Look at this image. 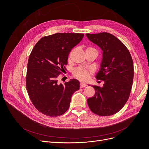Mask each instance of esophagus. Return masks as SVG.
I'll return each instance as SVG.
<instances>
[{"label": "esophagus", "instance_id": "obj_1", "mask_svg": "<svg viewBox=\"0 0 149 149\" xmlns=\"http://www.w3.org/2000/svg\"><path fill=\"white\" fill-rule=\"evenodd\" d=\"M87 84L84 83H80V88H84L85 86H86Z\"/></svg>", "mask_w": 149, "mask_h": 149}]
</instances>
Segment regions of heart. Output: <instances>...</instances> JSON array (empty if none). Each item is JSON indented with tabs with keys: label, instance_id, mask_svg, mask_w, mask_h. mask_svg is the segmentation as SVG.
<instances>
[{
	"label": "heart",
	"instance_id": "1",
	"mask_svg": "<svg viewBox=\"0 0 149 149\" xmlns=\"http://www.w3.org/2000/svg\"><path fill=\"white\" fill-rule=\"evenodd\" d=\"M88 49H94L92 48H89ZM95 50V49H94ZM91 72L89 70L83 69V68H77L74 70V75L77 79H78L80 80L81 81H86L89 79L90 77Z\"/></svg>",
	"mask_w": 149,
	"mask_h": 149
}]
</instances>
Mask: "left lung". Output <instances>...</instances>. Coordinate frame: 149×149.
Returning a JSON list of instances; mask_svg holds the SVG:
<instances>
[{
	"instance_id": "1",
	"label": "left lung",
	"mask_w": 149,
	"mask_h": 149,
	"mask_svg": "<svg viewBox=\"0 0 149 149\" xmlns=\"http://www.w3.org/2000/svg\"><path fill=\"white\" fill-rule=\"evenodd\" d=\"M86 37L103 51L96 79L104 81L101 88L92 86L95 94L88 99V106L98 115H113L123 107L130 95L134 80L132 56L126 46L110 33L86 34Z\"/></svg>"
}]
</instances>
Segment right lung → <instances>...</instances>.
Wrapping results in <instances>:
<instances>
[{
    "label": "right lung",
    "mask_w": 149,
    "mask_h": 149,
    "mask_svg": "<svg viewBox=\"0 0 149 149\" xmlns=\"http://www.w3.org/2000/svg\"><path fill=\"white\" fill-rule=\"evenodd\" d=\"M84 34L56 33L40 39L28 62L26 87L31 101L37 110L49 116L65 113L73 93L80 89V82L70 79L58 84L57 78L66 69L68 55Z\"/></svg>",
    "instance_id": "obj_1"
}]
</instances>
